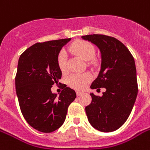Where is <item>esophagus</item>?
Segmentation results:
<instances>
[{"instance_id": "1", "label": "esophagus", "mask_w": 150, "mask_h": 150, "mask_svg": "<svg viewBox=\"0 0 150 150\" xmlns=\"http://www.w3.org/2000/svg\"><path fill=\"white\" fill-rule=\"evenodd\" d=\"M76 94H77V96H81V95H82V94H83V92L79 91V90H77V91H76Z\"/></svg>"}]
</instances>
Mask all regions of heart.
Returning <instances> with one entry per match:
<instances>
[{"label":"heart","mask_w":150,"mask_h":150,"mask_svg":"<svg viewBox=\"0 0 150 150\" xmlns=\"http://www.w3.org/2000/svg\"><path fill=\"white\" fill-rule=\"evenodd\" d=\"M69 50L85 61H90L95 54L93 46L86 41L75 42L71 45ZM67 53L64 50H61L57 57V63L59 68L62 71H65L67 68ZM90 79L91 77L87 73H75L68 76V82L71 86L74 87L75 89H82L90 81Z\"/></svg>","instance_id":"b5f03b06"}]
</instances>
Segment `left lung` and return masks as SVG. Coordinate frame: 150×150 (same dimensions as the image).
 I'll return each instance as SVG.
<instances>
[{"instance_id": "left-lung-1", "label": "left lung", "mask_w": 150, "mask_h": 150, "mask_svg": "<svg viewBox=\"0 0 150 150\" xmlns=\"http://www.w3.org/2000/svg\"><path fill=\"white\" fill-rule=\"evenodd\" d=\"M82 39L96 46L101 57L100 72L90 88L106 89L102 96L90 93L92 102L86 107L88 121L100 132H114L128 119L137 97L135 60L128 48L114 37L93 34Z\"/></svg>"}]
</instances>
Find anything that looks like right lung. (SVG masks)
Masks as SVG:
<instances>
[{
  "label": "right lung",
  "mask_w": 150,
  "mask_h": 150,
  "mask_svg": "<svg viewBox=\"0 0 150 150\" xmlns=\"http://www.w3.org/2000/svg\"><path fill=\"white\" fill-rule=\"evenodd\" d=\"M71 39L37 43L25 50L18 62L15 89L22 115L39 132L50 133L65 121L68 106L76 98L74 89L65 87L60 96L51 92L61 79L59 53Z\"/></svg>",
  "instance_id": "1"
}]
</instances>
